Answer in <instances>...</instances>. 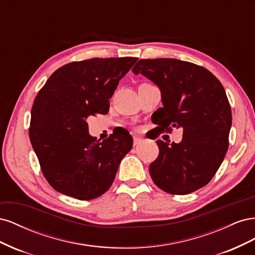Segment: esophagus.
Instances as JSON below:
<instances>
[{
    "label": "esophagus",
    "mask_w": 255,
    "mask_h": 255,
    "mask_svg": "<svg viewBox=\"0 0 255 255\" xmlns=\"http://www.w3.org/2000/svg\"><path fill=\"white\" fill-rule=\"evenodd\" d=\"M141 142H142L141 138H139V137H134V138H133V144H134V146H136V145H138V144H140Z\"/></svg>",
    "instance_id": "obj_1"
}]
</instances>
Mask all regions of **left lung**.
<instances>
[{
    "label": "left lung",
    "instance_id": "left-lung-1",
    "mask_svg": "<svg viewBox=\"0 0 255 255\" xmlns=\"http://www.w3.org/2000/svg\"><path fill=\"white\" fill-rule=\"evenodd\" d=\"M132 71L160 89L163 107L154 113L155 128H183L180 143L156 141L158 156L149 167L153 182L171 195L205 186L229 148L232 112L222 84L204 67L173 58L140 59Z\"/></svg>",
    "mask_w": 255,
    "mask_h": 255
}]
</instances>
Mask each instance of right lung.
Instances as JSON below:
<instances>
[{
  "label": "right lung",
  "mask_w": 255,
  "mask_h": 255,
  "mask_svg": "<svg viewBox=\"0 0 255 255\" xmlns=\"http://www.w3.org/2000/svg\"><path fill=\"white\" fill-rule=\"evenodd\" d=\"M137 57L91 58L58 68L38 92L28 135L43 176L56 191L79 200L109 190L133 138L121 129L100 141L89 116L105 115L110 99Z\"/></svg>",
  "instance_id": "add662e5"
}]
</instances>
